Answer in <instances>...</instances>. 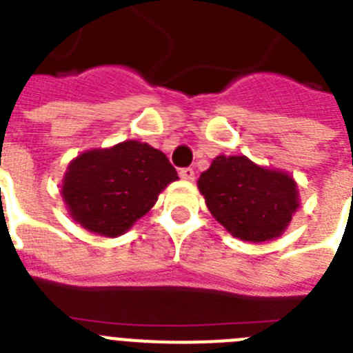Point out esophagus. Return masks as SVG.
Instances as JSON below:
<instances>
[{
	"label": "esophagus",
	"mask_w": 353,
	"mask_h": 353,
	"mask_svg": "<svg viewBox=\"0 0 353 353\" xmlns=\"http://www.w3.org/2000/svg\"><path fill=\"white\" fill-rule=\"evenodd\" d=\"M180 179L183 180H194V170L192 168H182V170L179 171Z\"/></svg>",
	"instance_id": "obj_1"
}]
</instances>
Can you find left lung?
Returning a JSON list of instances; mask_svg holds the SVG:
<instances>
[{"label":"left lung","mask_w":353,"mask_h":353,"mask_svg":"<svg viewBox=\"0 0 353 353\" xmlns=\"http://www.w3.org/2000/svg\"><path fill=\"white\" fill-rule=\"evenodd\" d=\"M198 187L215 219L248 242L281 235L299 207L293 179L256 166L244 155L215 157L199 176Z\"/></svg>","instance_id":"left-lung-1"}]
</instances>
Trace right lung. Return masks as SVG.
Returning a JSON list of instances; mask_svg holds the SVG:
<instances>
[{
  "instance_id": "1",
  "label": "right lung",
  "mask_w": 353,
  "mask_h": 353,
  "mask_svg": "<svg viewBox=\"0 0 353 353\" xmlns=\"http://www.w3.org/2000/svg\"><path fill=\"white\" fill-rule=\"evenodd\" d=\"M176 179V170L161 150L125 141L72 161L61 194L81 226L117 236L154 207L159 192Z\"/></svg>"
}]
</instances>
